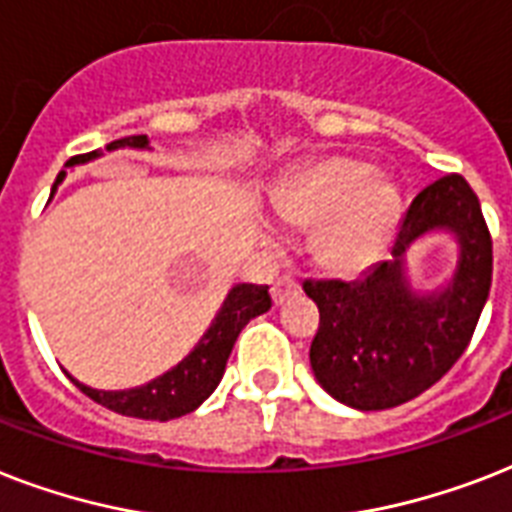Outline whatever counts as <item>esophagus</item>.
Returning a JSON list of instances; mask_svg holds the SVG:
<instances>
[{"mask_svg": "<svg viewBox=\"0 0 512 512\" xmlns=\"http://www.w3.org/2000/svg\"><path fill=\"white\" fill-rule=\"evenodd\" d=\"M297 292H300V284H297L292 276H281L279 281H273V287H271V297L276 305H284L289 297H295Z\"/></svg>", "mask_w": 512, "mask_h": 512, "instance_id": "1", "label": "esophagus"}]
</instances>
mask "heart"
<instances>
[{
  "label": "heart",
  "instance_id": "b5f03b06",
  "mask_svg": "<svg viewBox=\"0 0 512 512\" xmlns=\"http://www.w3.org/2000/svg\"><path fill=\"white\" fill-rule=\"evenodd\" d=\"M289 231H313L311 255L332 276H358L388 252L398 225L393 185L369 177V164L327 156L311 164L273 201Z\"/></svg>",
  "mask_w": 512,
  "mask_h": 512
}]
</instances>
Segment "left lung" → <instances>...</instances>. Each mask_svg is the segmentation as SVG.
Listing matches in <instances>:
<instances>
[{"instance_id": "1", "label": "left lung", "mask_w": 512, "mask_h": 512, "mask_svg": "<svg viewBox=\"0 0 512 512\" xmlns=\"http://www.w3.org/2000/svg\"><path fill=\"white\" fill-rule=\"evenodd\" d=\"M430 232H449L458 265L430 293L411 287L405 252ZM492 287V236L462 175H446L414 196L390 260L356 281H305L319 305L311 342L316 382L340 404L374 412L420 396L465 353Z\"/></svg>"}]
</instances>
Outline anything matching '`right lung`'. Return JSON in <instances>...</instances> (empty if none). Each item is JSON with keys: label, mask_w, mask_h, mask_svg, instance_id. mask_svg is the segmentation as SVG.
Returning <instances> with one entry per match:
<instances>
[{"label": "right lung", "mask_w": 512, "mask_h": 512, "mask_svg": "<svg viewBox=\"0 0 512 512\" xmlns=\"http://www.w3.org/2000/svg\"><path fill=\"white\" fill-rule=\"evenodd\" d=\"M116 148H138V151H143V148L151 146H148L146 135H130V138L114 140L108 146V151H116ZM98 156L103 154L92 151V154L79 156L76 162L66 164V167L92 162ZM63 177H66V172H60L55 185ZM55 185H52V191H55ZM268 308H271V295H268L265 284H236L225 295L220 311L212 319L207 332L201 335V340L193 345L191 353L180 364L172 366L170 372L159 374L156 380L138 385V388L98 390L84 385L71 374L68 377L84 396H90L92 401H98L100 406H106L111 412L138 417V420H175V417H183V414L199 409L212 396V390L223 380L225 364H228V356H231L233 342H236L239 332L247 327L249 319H255Z\"/></svg>", "instance_id": "obj_1"}]
</instances>
